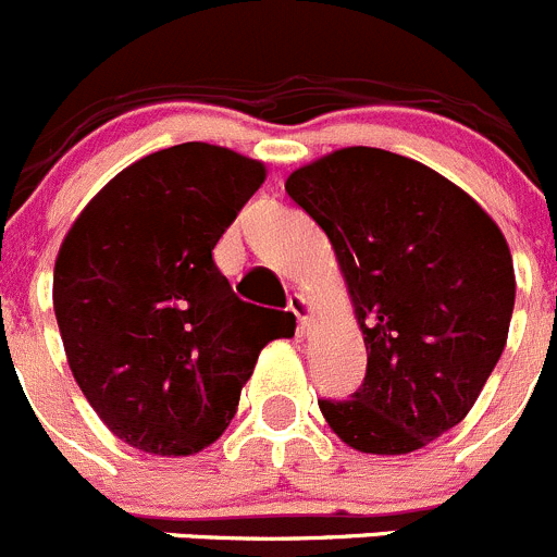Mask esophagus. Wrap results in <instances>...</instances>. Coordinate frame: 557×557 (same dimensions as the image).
Here are the masks:
<instances>
[{
	"label": "esophagus",
	"instance_id": "obj_1",
	"mask_svg": "<svg viewBox=\"0 0 557 557\" xmlns=\"http://www.w3.org/2000/svg\"><path fill=\"white\" fill-rule=\"evenodd\" d=\"M289 312L298 318V334H309V323H312V300L300 293L289 295Z\"/></svg>",
	"mask_w": 557,
	"mask_h": 557
}]
</instances>
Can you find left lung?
Returning <instances> with one entry per match:
<instances>
[{
  "instance_id": "1",
  "label": "left lung",
  "mask_w": 557,
  "mask_h": 557,
  "mask_svg": "<svg viewBox=\"0 0 557 557\" xmlns=\"http://www.w3.org/2000/svg\"><path fill=\"white\" fill-rule=\"evenodd\" d=\"M331 239L367 345L350 400H318L354 450L403 456L475 406L508 339L513 262L461 187L384 149H339L287 178Z\"/></svg>"
}]
</instances>
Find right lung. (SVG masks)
I'll list each match as a JSON object with an SVG mask.
<instances>
[{
  "label": "right lung",
  "mask_w": 557,
  "mask_h": 557,
  "mask_svg": "<svg viewBox=\"0 0 557 557\" xmlns=\"http://www.w3.org/2000/svg\"><path fill=\"white\" fill-rule=\"evenodd\" d=\"M262 182V162L237 151L171 146L107 182L60 245L52 298L69 367L137 450L176 458L212 445L278 336L253 323L259 306L212 259Z\"/></svg>",
  "instance_id": "add662e5"
}]
</instances>
